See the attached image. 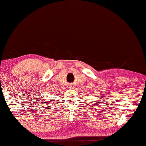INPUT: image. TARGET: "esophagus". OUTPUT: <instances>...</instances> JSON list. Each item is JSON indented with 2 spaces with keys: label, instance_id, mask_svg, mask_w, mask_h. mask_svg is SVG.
Segmentation results:
<instances>
[{
  "label": "esophagus",
  "instance_id": "obj_1",
  "mask_svg": "<svg viewBox=\"0 0 146 146\" xmlns=\"http://www.w3.org/2000/svg\"><path fill=\"white\" fill-rule=\"evenodd\" d=\"M70 88H72V86H71V87H70Z\"/></svg>",
  "mask_w": 146,
  "mask_h": 146
}]
</instances>
